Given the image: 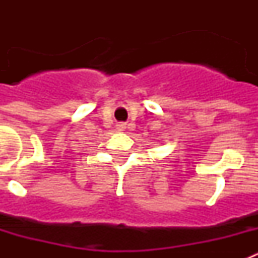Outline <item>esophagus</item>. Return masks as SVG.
<instances>
[{"mask_svg":"<svg viewBox=\"0 0 258 258\" xmlns=\"http://www.w3.org/2000/svg\"><path fill=\"white\" fill-rule=\"evenodd\" d=\"M125 127H126V126H125V124H118L117 125V131L121 132V131H124Z\"/></svg>","mask_w":258,"mask_h":258,"instance_id":"34e87169","label":"esophagus"}]
</instances>
